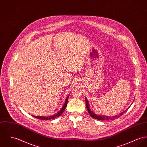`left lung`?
I'll return each mask as SVG.
<instances>
[{
    "label": "left lung",
    "instance_id": "obj_1",
    "mask_svg": "<svg viewBox=\"0 0 147 147\" xmlns=\"http://www.w3.org/2000/svg\"><path fill=\"white\" fill-rule=\"evenodd\" d=\"M86 99V108L88 109V114L90 115V116L91 117L95 119H98V120H113L114 119H117L118 117H120V116H121L122 115L124 114V113H125L126 111H124L123 113H120L119 115H115V117H108V116H105V115H98L96 114H95L94 113H93L90 109L89 107V105H88V100L85 98Z\"/></svg>",
    "mask_w": 147,
    "mask_h": 147
}]
</instances>
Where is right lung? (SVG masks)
<instances>
[{
  "mask_svg": "<svg viewBox=\"0 0 147 147\" xmlns=\"http://www.w3.org/2000/svg\"><path fill=\"white\" fill-rule=\"evenodd\" d=\"M68 98H69V96L67 97L66 100H65V104H64V105L63 107V108H62V109L59 111L58 113L52 115V116H49V117H37V116H33L32 115L33 117H36L37 119H40V120H51V119H55L56 117H59L63 113V111H65V109L67 107V101H68Z\"/></svg>",
  "mask_w": 147,
  "mask_h": 147,
  "instance_id": "obj_1",
  "label": "right lung"
}]
</instances>
